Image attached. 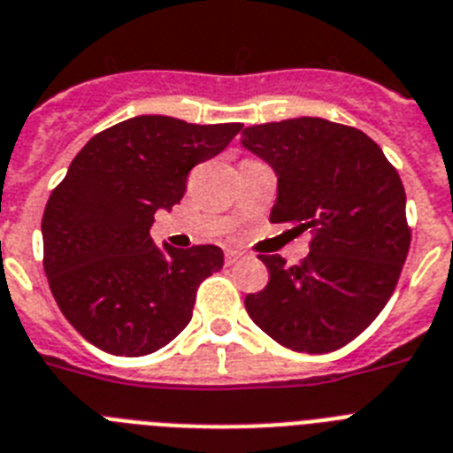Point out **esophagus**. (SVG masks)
<instances>
[{
    "label": "esophagus",
    "mask_w": 453,
    "mask_h": 453,
    "mask_svg": "<svg viewBox=\"0 0 453 453\" xmlns=\"http://www.w3.org/2000/svg\"><path fill=\"white\" fill-rule=\"evenodd\" d=\"M242 257H244V253H242V250H234V249L226 250V265H237Z\"/></svg>",
    "instance_id": "34e87169"
}]
</instances>
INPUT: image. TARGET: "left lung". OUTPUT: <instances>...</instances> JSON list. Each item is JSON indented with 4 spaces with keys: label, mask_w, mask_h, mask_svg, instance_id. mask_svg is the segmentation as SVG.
I'll use <instances>...</instances> for the list:
<instances>
[{
    "label": "left lung",
    "mask_w": 453,
    "mask_h": 453,
    "mask_svg": "<svg viewBox=\"0 0 453 453\" xmlns=\"http://www.w3.org/2000/svg\"><path fill=\"white\" fill-rule=\"evenodd\" d=\"M242 147L279 180L269 220L313 234L302 265L260 256L269 283L246 297L250 320L297 352L343 348L385 309L408 257L401 177L366 133L320 117L249 127Z\"/></svg>",
    "instance_id": "8db88e82"
}]
</instances>
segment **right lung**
I'll use <instances>...</instances> for the list:
<instances>
[{"label":"right lung","instance_id":"add662e5","mask_svg":"<svg viewBox=\"0 0 453 453\" xmlns=\"http://www.w3.org/2000/svg\"><path fill=\"white\" fill-rule=\"evenodd\" d=\"M242 124L140 115L80 150L45 204L43 267L57 306L110 355L142 357L191 322L197 285L223 269L219 246L173 249L150 237L180 203L193 165L226 150Z\"/></svg>","mask_w":453,"mask_h":453}]
</instances>
